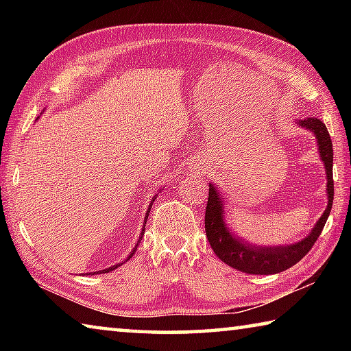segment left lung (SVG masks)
<instances>
[{"instance_id": "8db88e82", "label": "left lung", "mask_w": 351, "mask_h": 351, "mask_svg": "<svg viewBox=\"0 0 351 351\" xmlns=\"http://www.w3.org/2000/svg\"><path fill=\"white\" fill-rule=\"evenodd\" d=\"M297 125L311 132L316 136L320 159L324 161L326 171V197L328 204L324 215L314 226L313 230L304 240L287 246H255L252 243L241 240L230 232L224 223V204L221 193L215 184H209V199L206 206V235L217 257L229 265L230 268L239 269L246 274H277L287 271L300 261L311 251V247L322 232L324 226L331 212L332 198H335V184H332V142L325 123L319 119L308 117L297 121Z\"/></svg>"}]
</instances>
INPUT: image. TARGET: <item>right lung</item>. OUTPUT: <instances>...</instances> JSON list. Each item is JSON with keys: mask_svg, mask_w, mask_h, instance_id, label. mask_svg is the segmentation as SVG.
Wrapping results in <instances>:
<instances>
[{"mask_svg": "<svg viewBox=\"0 0 351 351\" xmlns=\"http://www.w3.org/2000/svg\"><path fill=\"white\" fill-rule=\"evenodd\" d=\"M38 119V117H37ZM156 199V197H153V199H152V203H150V206H148V210H147V213H145V219H144V226H142V234H141V237H139V240L142 239V235H144V230H145V224H147V218H148V213H150V209H152V206H153V201ZM139 240H138V243H139ZM136 249H138V245H136V247L133 249L132 251V254L128 255V258L127 260H130L132 258V255L136 252ZM122 263H119V265H114V266H111V268H106V269H102V271H96V272H93V274H104V272H110V271H112V269H116V268H119V266H121Z\"/></svg>", "mask_w": 351, "mask_h": 351, "instance_id": "right-lung-1", "label": "right lung"}]
</instances>
